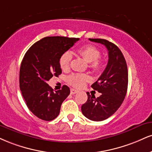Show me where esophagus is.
I'll use <instances>...</instances> for the list:
<instances>
[{
    "mask_svg": "<svg viewBox=\"0 0 152 152\" xmlns=\"http://www.w3.org/2000/svg\"><path fill=\"white\" fill-rule=\"evenodd\" d=\"M78 92V91L77 90H75V89H71V95H74V94H77V93Z\"/></svg>",
    "mask_w": 152,
    "mask_h": 152,
    "instance_id": "esophagus-1",
    "label": "esophagus"
}]
</instances>
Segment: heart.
<instances>
[{
  "instance_id": "1",
  "label": "heart",
  "mask_w": 152,
  "mask_h": 152,
  "mask_svg": "<svg viewBox=\"0 0 152 152\" xmlns=\"http://www.w3.org/2000/svg\"><path fill=\"white\" fill-rule=\"evenodd\" d=\"M76 53L89 63V68L95 72L103 69V60L100 58V51L92 45H86L77 49ZM72 55L69 52H65L59 58V65L62 70L66 71L70 68ZM69 82L76 88L83 87L86 82L90 81L88 75L85 74H74L69 77Z\"/></svg>"
}]
</instances>
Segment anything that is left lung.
I'll list each match as a JSON object with an SVG mask.
<instances>
[{
  "mask_svg": "<svg viewBox=\"0 0 152 152\" xmlns=\"http://www.w3.org/2000/svg\"><path fill=\"white\" fill-rule=\"evenodd\" d=\"M105 45L108 52L107 66L91 87L101 93L98 98L91 96L81 106L82 113L93 121H103L113 115L122 105L127 94L128 71L125 58L115 44L103 39H89Z\"/></svg>",
  "mask_w": 152,
  "mask_h": 152,
  "instance_id": "1",
  "label": "left lung"
}]
</instances>
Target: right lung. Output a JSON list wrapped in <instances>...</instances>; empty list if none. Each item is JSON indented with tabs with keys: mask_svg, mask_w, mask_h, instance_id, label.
I'll list each match as a JSON object with an SVG mask.
<instances>
[{
	"mask_svg": "<svg viewBox=\"0 0 152 152\" xmlns=\"http://www.w3.org/2000/svg\"><path fill=\"white\" fill-rule=\"evenodd\" d=\"M78 40L79 38L46 37L32 45L24 56L20 69V88L27 107L41 120H54L70 94L67 86L54 91L47 81L61 74L60 56Z\"/></svg>",
	"mask_w": 152,
	"mask_h": 152,
	"instance_id": "1",
	"label": "right lung"
}]
</instances>
